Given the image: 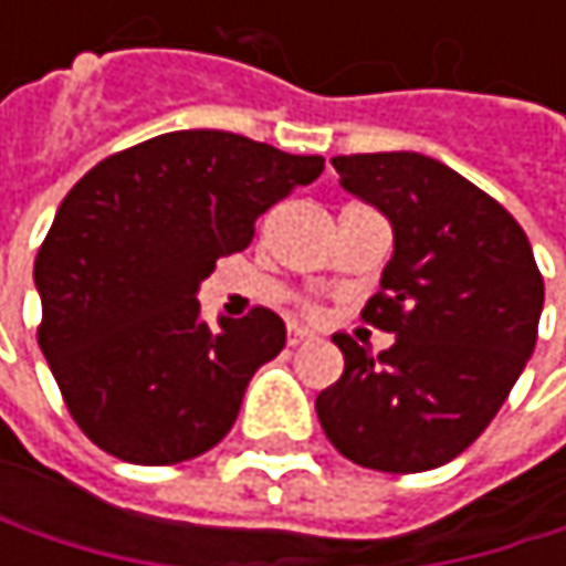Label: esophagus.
<instances>
[{
	"label": "esophagus",
	"mask_w": 566,
	"mask_h": 566,
	"mask_svg": "<svg viewBox=\"0 0 566 566\" xmlns=\"http://www.w3.org/2000/svg\"><path fill=\"white\" fill-rule=\"evenodd\" d=\"M311 340H314V334L307 327H301V324H291L287 327V344L291 347H301V344H311Z\"/></svg>",
	"instance_id": "1"
}]
</instances>
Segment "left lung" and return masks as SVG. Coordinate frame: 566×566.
<instances>
[{
    "label": "left lung",
    "mask_w": 566,
    "mask_h": 566,
    "mask_svg": "<svg viewBox=\"0 0 566 566\" xmlns=\"http://www.w3.org/2000/svg\"><path fill=\"white\" fill-rule=\"evenodd\" d=\"M331 164L394 226V259L364 317L396 344L374 357L334 334L344 374L314 399L321 429L364 469H439L509 399L537 344L544 279L509 209L446 164L409 150Z\"/></svg>",
    "instance_id": "8db88e82"
}]
</instances>
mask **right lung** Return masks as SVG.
<instances>
[{
    "label": "right lung",
    "instance_id": "add662e5",
    "mask_svg": "<svg viewBox=\"0 0 566 566\" xmlns=\"http://www.w3.org/2000/svg\"><path fill=\"white\" fill-rule=\"evenodd\" d=\"M321 157L226 130H172L87 170L57 206L35 259L39 347L81 432L134 465H176L232 429L252 374L279 357L284 321L199 317L216 259Z\"/></svg>",
    "mask_w": 566,
    "mask_h": 566
}]
</instances>
